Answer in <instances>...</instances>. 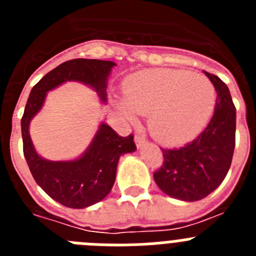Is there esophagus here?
Segmentation results:
<instances>
[{
    "label": "esophagus",
    "mask_w": 256,
    "mask_h": 256,
    "mask_svg": "<svg viewBox=\"0 0 256 256\" xmlns=\"http://www.w3.org/2000/svg\"><path fill=\"white\" fill-rule=\"evenodd\" d=\"M134 141H136V144H137V148H142L144 144H146V140H144V137H142L141 134H136L134 137Z\"/></svg>",
    "instance_id": "34e87169"
}]
</instances>
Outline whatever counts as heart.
Wrapping results in <instances>:
<instances>
[{"label": "heart", "instance_id": "obj_1", "mask_svg": "<svg viewBox=\"0 0 256 256\" xmlns=\"http://www.w3.org/2000/svg\"><path fill=\"white\" fill-rule=\"evenodd\" d=\"M120 108L130 118L148 115V130L156 141L182 144L198 136L209 122L216 92L210 79L187 70L150 69L124 83Z\"/></svg>", "mask_w": 256, "mask_h": 256}]
</instances>
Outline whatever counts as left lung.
Wrapping results in <instances>:
<instances>
[{
    "instance_id": "8db88e82",
    "label": "left lung",
    "mask_w": 256,
    "mask_h": 256,
    "mask_svg": "<svg viewBox=\"0 0 256 256\" xmlns=\"http://www.w3.org/2000/svg\"><path fill=\"white\" fill-rule=\"evenodd\" d=\"M216 91L214 114L194 141L180 148H162L164 162L154 172L162 192L183 201L206 198L230 170L236 144V108L223 80L205 72Z\"/></svg>"
}]
</instances>
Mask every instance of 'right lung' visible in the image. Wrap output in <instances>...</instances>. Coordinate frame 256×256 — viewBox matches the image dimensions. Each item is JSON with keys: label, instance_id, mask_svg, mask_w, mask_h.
Instances as JSON below:
<instances>
[{"label": "right lung", "instance_id": "add662e5", "mask_svg": "<svg viewBox=\"0 0 256 256\" xmlns=\"http://www.w3.org/2000/svg\"><path fill=\"white\" fill-rule=\"evenodd\" d=\"M115 62L96 58L65 61L47 73L32 88L22 118V151L38 186L66 208L91 206L112 191L120 155L133 152V134L122 137L112 126L101 124L87 152L73 162H50L36 152L29 136V122L44 105L46 92L66 80L91 86L106 100V80Z\"/></svg>", "mask_w": 256, "mask_h": 256}]
</instances>
